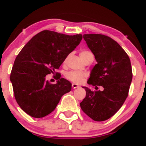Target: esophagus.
Returning a JSON list of instances; mask_svg holds the SVG:
<instances>
[{"label": "esophagus", "instance_id": "obj_1", "mask_svg": "<svg viewBox=\"0 0 146 146\" xmlns=\"http://www.w3.org/2000/svg\"><path fill=\"white\" fill-rule=\"evenodd\" d=\"M72 87H73V89H75V88H79V86L77 84H75V83H73L72 84Z\"/></svg>", "mask_w": 146, "mask_h": 146}]
</instances>
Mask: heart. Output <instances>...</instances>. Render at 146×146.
<instances>
[{
	"label": "heart",
	"mask_w": 146,
	"mask_h": 146,
	"mask_svg": "<svg viewBox=\"0 0 146 146\" xmlns=\"http://www.w3.org/2000/svg\"><path fill=\"white\" fill-rule=\"evenodd\" d=\"M90 55H93V53L91 52L88 51V50H83V51H81L80 53V56H81L82 58L84 60L88 56H89ZM66 58L64 61V63L66 62ZM86 74L85 73H83V72H78V71H71L68 72L66 75V78L67 80H69V81L72 82L74 83H80L84 77L86 76Z\"/></svg>",
	"instance_id": "heart-1"
}]
</instances>
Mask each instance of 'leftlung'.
Instances as JSON below:
<instances>
[{
	"instance_id": "left-lung-1",
	"label": "left lung",
	"mask_w": 146,
	"mask_h": 146,
	"mask_svg": "<svg viewBox=\"0 0 146 146\" xmlns=\"http://www.w3.org/2000/svg\"><path fill=\"white\" fill-rule=\"evenodd\" d=\"M84 39L94 54L98 64L92 69L88 84L102 90L92 91L86 87V97L80 103L90 118L103 121L120 109L128 95L132 79L130 58L116 41L102 34H84Z\"/></svg>"
}]
</instances>
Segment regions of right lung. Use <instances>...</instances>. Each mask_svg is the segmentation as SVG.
I'll return each instance as SVG.
<instances>
[{
	"instance_id": "1",
	"label": "right lung",
	"mask_w": 146,
	"mask_h": 146,
	"mask_svg": "<svg viewBox=\"0 0 146 146\" xmlns=\"http://www.w3.org/2000/svg\"><path fill=\"white\" fill-rule=\"evenodd\" d=\"M82 39V34L68 36L44 30L25 45L10 75L15 99L23 111L35 118L44 117L55 110L63 95L71 91V82L60 75L55 84L45 77L59 68Z\"/></svg>"
}]
</instances>
